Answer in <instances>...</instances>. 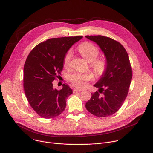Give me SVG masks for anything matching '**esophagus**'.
Listing matches in <instances>:
<instances>
[{
	"label": "esophagus",
	"instance_id": "34e87169",
	"mask_svg": "<svg viewBox=\"0 0 153 153\" xmlns=\"http://www.w3.org/2000/svg\"><path fill=\"white\" fill-rule=\"evenodd\" d=\"M82 91V89H77V88H75V89L73 90V92H81Z\"/></svg>",
	"mask_w": 153,
	"mask_h": 153
}]
</instances>
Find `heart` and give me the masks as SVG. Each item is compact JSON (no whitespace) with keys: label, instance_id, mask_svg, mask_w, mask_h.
I'll use <instances>...</instances> for the list:
<instances>
[{"label":"heart","instance_id":"heart-1","mask_svg":"<svg viewBox=\"0 0 153 153\" xmlns=\"http://www.w3.org/2000/svg\"><path fill=\"white\" fill-rule=\"evenodd\" d=\"M78 50L83 58L91 62V66L98 73H102L105 70L107 63L102 59H96L99 54V48L90 42H85L78 47ZM72 53L69 51L64 59V65L68 66L71 59ZM94 78L91 73H74L69 76V81L72 84L79 88H84L88 85V82Z\"/></svg>","mask_w":153,"mask_h":153}]
</instances>
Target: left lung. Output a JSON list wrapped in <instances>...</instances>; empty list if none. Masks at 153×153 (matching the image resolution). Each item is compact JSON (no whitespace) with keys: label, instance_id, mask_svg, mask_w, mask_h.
Wrapping results in <instances>:
<instances>
[{"label":"left lung","instance_id":"8db88e82","mask_svg":"<svg viewBox=\"0 0 153 153\" xmlns=\"http://www.w3.org/2000/svg\"><path fill=\"white\" fill-rule=\"evenodd\" d=\"M85 37L99 46L107 60L105 71L94 85L99 92L91 93L85 107L96 117H107L120 108L129 91L132 79L129 56L123 45L114 39L101 35Z\"/></svg>","mask_w":153,"mask_h":153}]
</instances>
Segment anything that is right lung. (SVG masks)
Returning a JSON list of instances; mask_svg holds the SVG:
<instances>
[{"label":"right lung","mask_w":153,"mask_h":153,"mask_svg":"<svg viewBox=\"0 0 153 153\" xmlns=\"http://www.w3.org/2000/svg\"><path fill=\"white\" fill-rule=\"evenodd\" d=\"M82 36L54 38L40 43L31 51L23 68V88L30 106L44 118L59 115L72 91L66 84L53 89V81L61 74L69 48Z\"/></svg>","instance_id":"obj_1"}]
</instances>
